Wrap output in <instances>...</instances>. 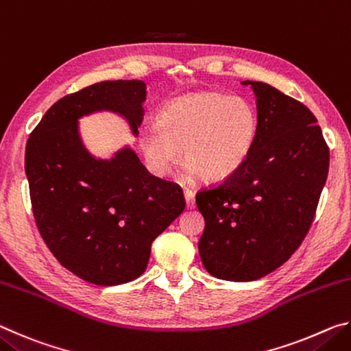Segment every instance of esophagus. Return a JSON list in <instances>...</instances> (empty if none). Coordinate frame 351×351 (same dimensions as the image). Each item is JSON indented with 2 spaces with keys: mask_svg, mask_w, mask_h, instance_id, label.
<instances>
[{
  "mask_svg": "<svg viewBox=\"0 0 351 351\" xmlns=\"http://www.w3.org/2000/svg\"><path fill=\"white\" fill-rule=\"evenodd\" d=\"M184 198H186L187 209H193L195 207V195L192 190H184Z\"/></svg>",
  "mask_w": 351,
  "mask_h": 351,
  "instance_id": "1",
  "label": "esophagus"
}]
</instances>
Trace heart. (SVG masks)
Wrapping results in <instances>:
<instances>
[{"label":"heart","instance_id":"1","mask_svg":"<svg viewBox=\"0 0 351 351\" xmlns=\"http://www.w3.org/2000/svg\"><path fill=\"white\" fill-rule=\"evenodd\" d=\"M258 133V111L249 100L203 91L171 100L158 123L141 130L138 141L154 173L167 175L180 162L182 148L190 178L221 182L247 162Z\"/></svg>","mask_w":351,"mask_h":351}]
</instances>
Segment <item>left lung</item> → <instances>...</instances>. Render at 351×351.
I'll return each mask as SVG.
<instances>
[{
  "mask_svg": "<svg viewBox=\"0 0 351 351\" xmlns=\"http://www.w3.org/2000/svg\"><path fill=\"white\" fill-rule=\"evenodd\" d=\"M251 86L260 116L257 144L229 180L197 193L204 217L198 249L206 271L252 282L282 266L313 223L328 176L330 150L304 104L263 82Z\"/></svg>",
  "mask_w": 351,
  "mask_h": 351,
  "instance_id": "8db88e82",
  "label": "left lung"
}]
</instances>
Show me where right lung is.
Masks as SVG:
<instances>
[{"label":"right lung","mask_w":351,"mask_h":351,"mask_svg":"<svg viewBox=\"0 0 351 351\" xmlns=\"http://www.w3.org/2000/svg\"><path fill=\"white\" fill-rule=\"evenodd\" d=\"M144 80H106L58 100L29 136L25 170L35 221L64 268L94 285L144 274L152 243L186 207L175 182L153 176L130 145L97 158L79 121L94 112L123 117L132 134L144 119Z\"/></svg>","instance_id":"obj_1"}]
</instances>
